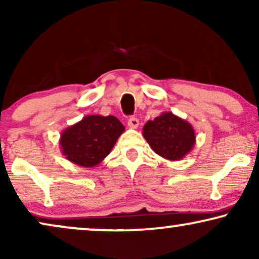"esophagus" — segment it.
<instances>
[{"label":"esophagus","instance_id":"obj_1","mask_svg":"<svg viewBox=\"0 0 259 259\" xmlns=\"http://www.w3.org/2000/svg\"><path fill=\"white\" fill-rule=\"evenodd\" d=\"M127 125H128L131 128H138V126H139V120L134 118V116H131L128 121H127Z\"/></svg>","mask_w":259,"mask_h":259}]
</instances>
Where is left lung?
I'll return each mask as SVG.
<instances>
[{
    "label": "left lung",
    "mask_w": 259,
    "mask_h": 259,
    "mask_svg": "<svg viewBox=\"0 0 259 259\" xmlns=\"http://www.w3.org/2000/svg\"><path fill=\"white\" fill-rule=\"evenodd\" d=\"M143 136L155 153L171 161L182 160L196 144L192 125L172 112H164L154 120H148Z\"/></svg>",
    "instance_id": "1"
}]
</instances>
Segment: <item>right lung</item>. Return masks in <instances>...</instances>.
<instances>
[{"instance_id": "obj_1", "label": "right lung", "mask_w": 259, "mask_h": 259, "mask_svg": "<svg viewBox=\"0 0 259 259\" xmlns=\"http://www.w3.org/2000/svg\"><path fill=\"white\" fill-rule=\"evenodd\" d=\"M125 131L113 115H87L67 127L60 138V148L67 160L82 167L100 164Z\"/></svg>"}]
</instances>
